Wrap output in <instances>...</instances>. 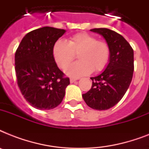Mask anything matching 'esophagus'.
<instances>
[{
  "label": "esophagus",
  "instance_id": "obj_1",
  "mask_svg": "<svg viewBox=\"0 0 149 149\" xmlns=\"http://www.w3.org/2000/svg\"><path fill=\"white\" fill-rule=\"evenodd\" d=\"M77 80V79H73V78H71V79H70V83H71V84H72V83H74V82H76Z\"/></svg>",
  "mask_w": 149,
  "mask_h": 149
}]
</instances>
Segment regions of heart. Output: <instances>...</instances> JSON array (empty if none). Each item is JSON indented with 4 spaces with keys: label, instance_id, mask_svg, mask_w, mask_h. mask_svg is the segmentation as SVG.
I'll use <instances>...</instances> for the list:
<instances>
[{
    "label": "heart",
    "instance_id": "1",
    "mask_svg": "<svg viewBox=\"0 0 149 149\" xmlns=\"http://www.w3.org/2000/svg\"><path fill=\"white\" fill-rule=\"evenodd\" d=\"M110 48L107 43L97 41L86 33L77 34L69 42L57 41L52 53L54 59L61 69H64L78 54L80 60L65 68V74L78 78L93 72H100L106 67L110 58Z\"/></svg>",
    "mask_w": 149,
    "mask_h": 149
}]
</instances>
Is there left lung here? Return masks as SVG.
<instances>
[{"label":"left lung","instance_id":"obj_1","mask_svg":"<svg viewBox=\"0 0 149 149\" xmlns=\"http://www.w3.org/2000/svg\"><path fill=\"white\" fill-rule=\"evenodd\" d=\"M103 36L110 48L109 63L103 72L91 77L92 87L83 98L90 107L98 111L111 108L122 99L134 72V51L125 38L105 28L91 29Z\"/></svg>","mask_w":149,"mask_h":149}]
</instances>
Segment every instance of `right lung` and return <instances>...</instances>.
<instances>
[{"label": "right lung", "instance_id": "right-lung-1", "mask_svg": "<svg viewBox=\"0 0 149 149\" xmlns=\"http://www.w3.org/2000/svg\"><path fill=\"white\" fill-rule=\"evenodd\" d=\"M65 31L48 26L33 30L24 36L15 52L17 85L35 108H55L65 96L70 79L56 65L52 50Z\"/></svg>", "mask_w": 149, "mask_h": 149}]
</instances>
